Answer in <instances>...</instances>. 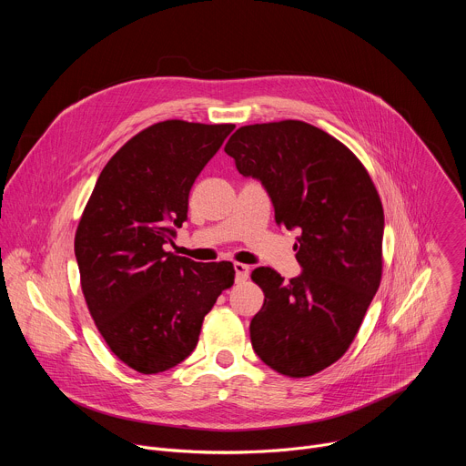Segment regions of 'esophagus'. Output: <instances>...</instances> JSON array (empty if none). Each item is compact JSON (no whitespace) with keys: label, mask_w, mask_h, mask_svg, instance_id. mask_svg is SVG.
<instances>
[{"label":"esophagus","mask_w":466,"mask_h":466,"mask_svg":"<svg viewBox=\"0 0 466 466\" xmlns=\"http://www.w3.org/2000/svg\"><path fill=\"white\" fill-rule=\"evenodd\" d=\"M234 271H236V280L238 282H245L250 275V268L245 263H234Z\"/></svg>","instance_id":"34e87169"}]
</instances>
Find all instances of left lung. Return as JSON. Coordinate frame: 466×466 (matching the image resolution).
<instances>
[{"instance_id":"left-lung-1","label":"left lung","mask_w":466,"mask_h":466,"mask_svg":"<svg viewBox=\"0 0 466 466\" xmlns=\"http://www.w3.org/2000/svg\"><path fill=\"white\" fill-rule=\"evenodd\" d=\"M225 153L269 193L277 225L300 230L299 277L252 271L265 295L250 320L252 349L284 376L320 372L349 350L380 288V195L347 146L304 121L239 127Z\"/></svg>"}]
</instances>
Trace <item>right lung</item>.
Returning a JSON list of instances; mask_svg holds the SVG:
<instances>
[{
	"mask_svg": "<svg viewBox=\"0 0 466 466\" xmlns=\"http://www.w3.org/2000/svg\"><path fill=\"white\" fill-rule=\"evenodd\" d=\"M234 127L167 119L144 128L103 167L79 221L76 258L90 315L110 350L142 374L184 361L234 284L230 261L166 250L187 219L195 178Z\"/></svg>",
	"mask_w": 466,
	"mask_h": 466,
	"instance_id": "right-lung-1",
	"label": "right lung"
}]
</instances>
